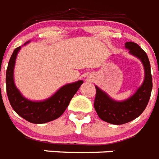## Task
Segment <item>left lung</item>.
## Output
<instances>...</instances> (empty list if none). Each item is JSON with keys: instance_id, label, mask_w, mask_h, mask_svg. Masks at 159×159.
<instances>
[{"instance_id": "1", "label": "left lung", "mask_w": 159, "mask_h": 159, "mask_svg": "<svg viewBox=\"0 0 159 159\" xmlns=\"http://www.w3.org/2000/svg\"><path fill=\"white\" fill-rule=\"evenodd\" d=\"M125 47L131 54L138 57L142 61L145 71V78L143 85L132 96L124 102H116L104 92L96 87L94 107L97 115L102 120L113 125H123L133 120L140 116L145 110L153 88L150 62L148 55L134 42L125 43Z\"/></svg>"}]
</instances>
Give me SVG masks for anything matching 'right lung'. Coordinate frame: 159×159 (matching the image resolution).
<instances>
[{"label":"right lung","instance_id":"right-lung-1","mask_svg":"<svg viewBox=\"0 0 159 159\" xmlns=\"http://www.w3.org/2000/svg\"><path fill=\"white\" fill-rule=\"evenodd\" d=\"M20 47L16 48L11 55L6 69V93L11 107L19 116L33 124H43L62 116L77 90L83 83L78 81L61 87L53 97L43 102H31L25 99L15 86L13 78L16 55Z\"/></svg>","mask_w":159,"mask_h":159}]
</instances>
